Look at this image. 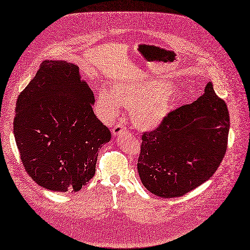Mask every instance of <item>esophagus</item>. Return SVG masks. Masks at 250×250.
<instances>
[{"label": "esophagus", "instance_id": "esophagus-1", "mask_svg": "<svg viewBox=\"0 0 250 250\" xmlns=\"http://www.w3.org/2000/svg\"><path fill=\"white\" fill-rule=\"evenodd\" d=\"M126 128L125 126H123L122 124H117L114 128H113V136H119L121 135L122 133H125Z\"/></svg>", "mask_w": 250, "mask_h": 250}]
</instances>
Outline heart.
I'll return each instance as SVG.
<instances>
[{
	"instance_id": "1",
	"label": "heart",
	"mask_w": 250,
	"mask_h": 250,
	"mask_svg": "<svg viewBox=\"0 0 250 250\" xmlns=\"http://www.w3.org/2000/svg\"><path fill=\"white\" fill-rule=\"evenodd\" d=\"M167 83L159 80L144 82H117L110 91L102 89L96 99L97 110L104 120H112L119 106L130 108L135 127L142 130L158 128L173 108L174 98Z\"/></svg>"
}]
</instances>
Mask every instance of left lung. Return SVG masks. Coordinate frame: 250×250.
<instances>
[{
	"label": "left lung",
	"instance_id": "1",
	"mask_svg": "<svg viewBox=\"0 0 250 250\" xmlns=\"http://www.w3.org/2000/svg\"><path fill=\"white\" fill-rule=\"evenodd\" d=\"M229 129L227 105L208 82L195 102L142 135L137 163L142 184L154 195L173 198L205 183L224 159Z\"/></svg>",
	"mask_w": 250,
	"mask_h": 250
}]
</instances>
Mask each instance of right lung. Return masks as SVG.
Listing matches in <instances>:
<instances>
[{
  "label": "right lung",
  "mask_w": 250,
  "mask_h": 250,
  "mask_svg": "<svg viewBox=\"0 0 250 250\" xmlns=\"http://www.w3.org/2000/svg\"><path fill=\"white\" fill-rule=\"evenodd\" d=\"M79 67L45 60L18 97L14 136L25 171L44 189L77 192L96 173L110 130L92 111Z\"/></svg>",
  "instance_id": "obj_1"
}]
</instances>
